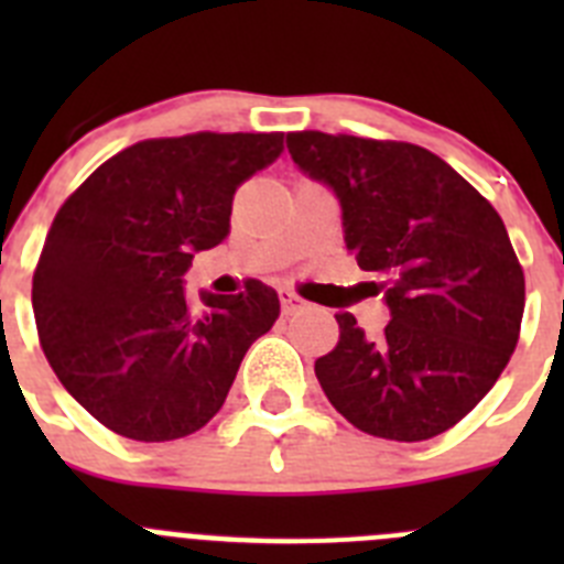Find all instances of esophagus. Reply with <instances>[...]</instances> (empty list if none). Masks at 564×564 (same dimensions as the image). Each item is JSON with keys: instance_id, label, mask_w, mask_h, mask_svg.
I'll use <instances>...</instances> for the list:
<instances>
[{"instance_id": "esophagus-1", "label": "esophagus", "mask_w": 564, "mask_h": 564, "mask_svg": "<svg viewBox=\"0 0 564 564\" xmlns=\"http://www.w3.org/2000/svg\"><path fill=\"white\" fill-rule=\"evenodd\" d=\"M279 302H282V313H296V311H305L307 302L299 293L288 291V288H282L279 291Z\"/></svg>"}]
</instances>
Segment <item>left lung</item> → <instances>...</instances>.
Returning a JSON list of instances; mask_svg holds the SVG:
<instances>
[{
	"instance_id": "1",
	"label": "left lung",
	"mask_w": 564,
	"mask_h": 564,
	"mask_svg": "<svg viewBox=\"0 0 564 564\" xmlns=\"http://www.w3.org/2000/svg\"><path fill=\"white\" fill-rule=\"evenodd\" d=\"M288 152L336 192L347 248L383 279L392 313L376 338L336 313L338 344L316 361L327 401L387 441L452 430L520 341L525 273L500 214L415 143L305 129L288 132Z\"/></svg>"
}]
</instances>
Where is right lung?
Returning a JSON list of instances; mask_svg holds the SVG:
<instances>
[{"label":"right lung","instance_id":"right-lung-1","mask_svg":"<svg viewBox=\"0 0 564 564\" xmlns=\"http://www.w3.org/2000/svg\"><path fill=\"white\" fill-rule=\"evenodd\" d=\"M282 132L149 138L112 154L58 208L33 271L39 344L64 390L115 435L203 430L248 347L279 318L259 279L183 296L194 251L220 246L234 192L273 163Z\"/></svg>","mask_w":564,"mask_h":564}]
</instances>
